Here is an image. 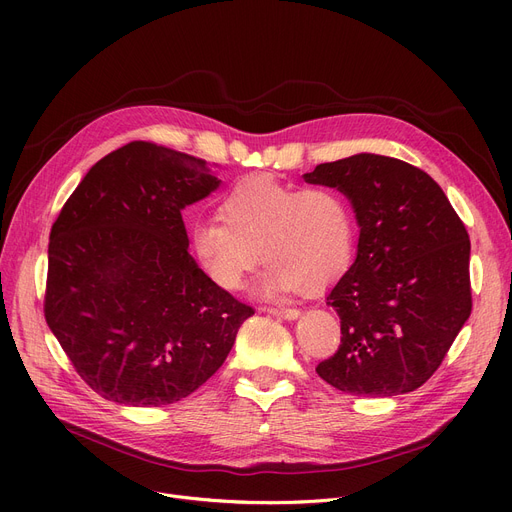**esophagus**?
<instances>
[{
  "label": "esophagus",
  "instance_id": "obj_1",
  "mask_svg": "<svg viewBox=\"0 0 512 512\" xmlns=\"http://www.w3.org/2000/svg\"><path fill=\"white\" fill-rule=\"evenodd\" d=\"M267 313H270V315H276V317H282V319H288V321L297 319V317L301 315V311H299V309H267Z\"/></svg>",
  "mask_w": 512,
  "mask_h": 512
}]
</instances>
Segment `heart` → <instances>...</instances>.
I'll return each mask as SVG.
<instances>
[{"label": "heart", "mask_w": 512, "mask_h": 512, "mask_svg": "<svg viewBox=\"0 0 512 512\" xmlns=\"http://www.w3.org/2000/svg\"><path fill=\"white\" fill-rule=\"evenodd\" d=\"M220 219L195 222L191 247L201 270L222 290H240L259 257L267 263L257 286L263 299L324 288L353 261V211L330 186L251 176L224 195Z\"/></svg>", "instance_id": "b5f03b06"}]
</instances>
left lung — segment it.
<instances>
[{"label": "left lung", "instance_id": "left-lung-1", "mask_svg": "<svg viewBox=\"0 0 512 512\" xmlns=\"http://www.w3.org/2000/svg\"><path fill=\"white\" fill-rule=\"evenodd\" d=\"M353 205L355 263L330 288L340 346L315 371L336 390L388 398L423 386L471 315V242L438 182L386 155L357 153L303 174Z\"/></svg>", "mask_w": 512, "mask_h": 512}]
</instances>
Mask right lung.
Segmentation results:
<instances>
[{"label": "right lung", "mask_w": 512, "mask_h": 512, "mask_svg": "<svg viewBox=\"0 0 512 512\" xmlns=\"http://www.w3.org/2000/svg\"><path fill=\"white\" fill-rule=\"evenodd\" d=\"M220 184L203 159L134 141L97 161L51 226L47 326L103 398H186L253 315L188 253L182 209Z\"/></svg>", "instance_id": "right-lung-1"}]
</instances>
